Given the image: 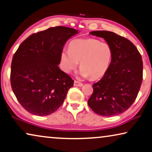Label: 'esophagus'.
<instances>
[{
  "label": "esophagus",
  "instance_id": "1",
  "mask_svg": "<svg viewBox=\"0 0 152 152\" xmlns=\"http://www.w3.org/2000/svg\"><path fill=\"white\" fill-rule=\"evenodd\" d=\"M74 85L76 86V87H82V86L83 85V84L80 83V82H78V81H77V80H74Z\"/></svg>",
  "mask_w": 152,
  "mask_h": 152
}]
</instances>
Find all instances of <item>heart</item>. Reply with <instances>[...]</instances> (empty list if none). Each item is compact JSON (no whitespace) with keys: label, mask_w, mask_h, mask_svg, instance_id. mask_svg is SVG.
<instances>
[{"label":"heart","mask_w":152,"mask_h":152,"mask_svg":"<svg viewBox=\"0 0 152 152\" xmlns=\"http://www.w3.org/2000/svg\"><path fill=\"white\" fill-rule=\"evenodd\" d=\"M112 56V48L108 43L94 38L76 39L70 42L69 48L62 50L61 66L65 72L71 73L80 62V75L96 80L107 72Z\"/></svg>","instance_id":"obj_1"}]
</instances>
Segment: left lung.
I'll return each mask as SVG.
<instances>
[{
  "instance_id": "8db88e82",
  "label": "left lung",
  "mask_w": 152,
  "mask_h": 152,
  "mask_svg": "<svg viewBox=\"0 0 152 152\" xmlns=\"http://www.w3.org/2000/svg\"><path fill=\"white\" fill-rule=\"evenodd\" d=\"M91 35L102 37L110 45L113 56L107 72L98 83L88 105L96 114L111 117L125 112L134 103L142 80V61L137 48L126 38L106 31Z\"/></svg>"
}]
</instances>
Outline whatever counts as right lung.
Returning <instances> with one entry per match:
<instances>
[{"instance_id":"1","label":"right lung","mask_w":152,"mask_h":152,"mask_svg":"<svg viewBox=\"0 0 152 152\" xmlns=\"http://www.w3.org/2000/svg\"><path fill=\"white\" fill-rule=\"evenodd\" d=\"M62 26L32 34L13 54L11 85L24 109L37 116L55 112L64 102L74 80L58 67L63 46L78 33Z\"/></svg>"}]
</instances>
